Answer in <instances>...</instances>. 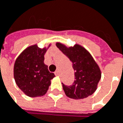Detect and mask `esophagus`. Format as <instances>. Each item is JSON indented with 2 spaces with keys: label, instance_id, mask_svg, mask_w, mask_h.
<instances>
[{
  "label": "esophagus",
  "instance_id": "obj_1",
  "mask_svg": "<svg viewBox=\"0 0 123 123\" xmlns=\"http://www.w3.org/2000/svg\"><path fill=\"white\" fill-rule=\"evenodd\" d=\"M54 74H55V75H56V76H59V74H60V73H59V71H58V70H56V72H54Z\"/></svg>",
  "mask_w": 123,
  "mask_h": 123
}]
</instances>
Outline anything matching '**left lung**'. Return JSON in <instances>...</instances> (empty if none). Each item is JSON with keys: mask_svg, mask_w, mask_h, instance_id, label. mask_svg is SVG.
<instances>
[{"mask_svg": "<svg viewBox=\"0 0 123 123\" xmlns=\"http://www.w3.org/2000/svg\"><path fill=\"white\" fill-rule=\"evenodd\" d=\"M56 47L69 58L75 73V80L72 85L62 83V87L67 97L73 99H83L93 94L101 78V72L98 64L86 49L76 44L67 47L61 43Z\"/></svg>", "mask_w": 123, "mask_h": 123, "instance_id": "left-lung-1", "label": "left lung"}]
</instances>
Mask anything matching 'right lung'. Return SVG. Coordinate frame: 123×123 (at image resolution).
<instances>
[{
	"label": "right lung",
	"instance_id": "obj_1",
	"mask_svg": "<svg viewBox=\"0 0 123 123\" xmlns=\"http://www.w3.org/2000/svg\"><path fill=\"white\" fill-rule=\"evenodd\" d=\"M47 49L39 48L37 45L30 46L19 55L14 63L16 83L30 97L44 96L51 85V80L55 76L44 63Z\"/></svg>",
	"mask_w": 123,
	"mask_h": 123
}]
</instances>
